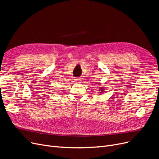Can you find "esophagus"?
<instances>
[{"mask_svg": "<svg viewBox=\"0 0 159 159\" xmlns=\"http://www.w3.org/2000/svg\"><path fill=\"white\" fill-rule=\"evenodd\" d=\"M75 81H76V82H80V81H81V80L79 79V78H77L75 80Z\"/></svg>", "mask_w": 159, "mask_h": 159, "instance_id": "esophagus-1", "label": "esophagus"}]
</instances>
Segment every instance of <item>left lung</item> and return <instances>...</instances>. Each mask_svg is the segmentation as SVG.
<instances>
[{"instance_id":"obj_1","label":"left lung","mask_w":159,"mask_h":159,"mask_svg":"<svg viewBox=\"0 0 159 159\" xmlns=\"http://www.w3.org/2000/svg\"><path fill=\"white\" fill-rule=\"evenodd\" d=\"M105 88H104V87H100V88L99 89V92H98V93H103V91H104V89Z\"/></svg>"}]
</instances>
